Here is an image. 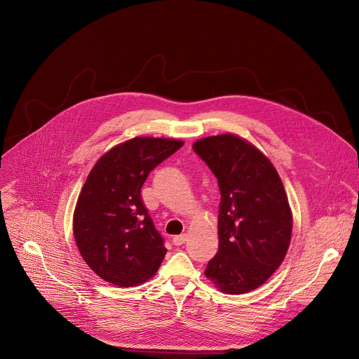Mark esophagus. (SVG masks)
I'll return each mask as SVG.
<instances>
[{
  "mask_svg": "<svg viewBox=\"0 0 359 359\" xmlns=\"http://www.w3.org/2000/svg\"><path fill=\"white\" fill-rule=\"evenodd\" d=\"M185 241H187V233H181V235H178V236H174V238H172V243H174L175 246H181V245H184V243H185Z\"/></svg>",
  "mask_w": 359,
  "mask_h": 359,
  "instance_id": "esophagus-1",
  "label": "esophagus"
}]
</instances>
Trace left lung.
Here are the masks:
<instances>
[{"label":"left lung","mask_w":359,"mask_h":359,"mask_svg":"<svg viewBox=\"0 0 359 359\" xmlns=\"http://www.w3.org/2000/svg\"><path fill=\"white\" fill-rule=\"evenodd\" d=\"M194 151L218 178V253L205 276L226 294L262 285L287 253L293 217L281 180L255 146L233 134L198 140Z\"/></svg>","instance_id":"1"}]
</instances>
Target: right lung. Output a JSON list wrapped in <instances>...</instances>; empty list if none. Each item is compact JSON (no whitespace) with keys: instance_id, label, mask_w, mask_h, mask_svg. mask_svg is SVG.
Returning a JSON list of instances; mask_svg holds the SVG:
<instances>
[{"instance_id":"right-lung-1","label":"right lung","mask_w":359,"mask_h":359,"mask_svg":"<svg viewBox=\"0 0 359 359\" xmlns=\"http://www.w3.org/2000/svg\"><path fill=\"white\" fill-rule=\"evenodd\" d=\"M184 146L135 137L96 163L78 198L74 235L88 266L103 280L131 287L151 278L167 249L141 199L149 174Z\"/></svg>"}]
</instances>
